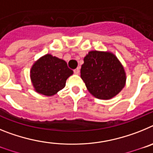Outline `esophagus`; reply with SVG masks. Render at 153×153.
I'll list each match as a JSON object with an SVG mask.
<instances>
[{"label":"esophagus","instance_id":"obj_1","mask_svg":"<svg viewBox=\"0 0 153 153\" xmlns=\"http://www.w3.org/2000/svg\"><path fill=\"white\" fill-rule=\"evenodd\" d=\"M74 74H79V67H77V68H76V69H75V70H74Z\"/></svg>","mask_w":153,"mask_h":153}]
</instances>
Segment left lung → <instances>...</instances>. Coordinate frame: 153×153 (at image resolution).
<instances>
[{"label":"left lung","mask_w":153,"mask_h":153,"mask_svg":"<svg viewBox=\"0 0 153 153\" xmlns=\"http://www.w3.org/2000/svg\"><path fill=\"white\" fill-rule=\"evenodd\" d=\"M80 76L86 88L95 97L109 100L125 86L123 67L111 53L90 51L84 57Z\"/></svg>","instance_id":"8db88e82"}]
</instances>
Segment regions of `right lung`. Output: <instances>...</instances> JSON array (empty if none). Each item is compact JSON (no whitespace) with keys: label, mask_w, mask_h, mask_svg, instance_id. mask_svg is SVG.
<instances>
[{"label":"right lung","mask_w":153,"mask_h":153,"mask_svg":"<svg viewBox=\"0 0 153 153\" xmlns=\"http://www.w3.org/2000/svg\"><path fill=\"white\" fill-rule=\"evenodd\" d=\"M72 74L73 70L64 60L47 54L33 65L30 78L37 93L53 96L64 87L66 80Z\"/></svg>","instance_id":"1"}]
</instances>
